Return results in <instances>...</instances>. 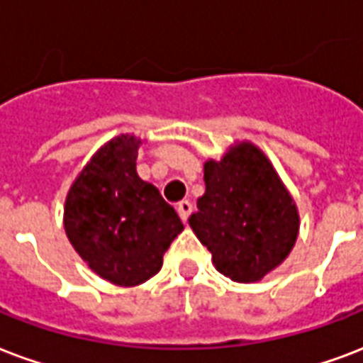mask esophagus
Returning <instances> with one entry per match:
<instances>
[{"mask_svg": "<svg viewBox=\"0 0 363 363\" xmlns=\"http://www.w3.org/2000/svg\"><path fill=\"white\" fill-rule=\"evenodd\" d=\"M192 209H194L192 203H190V201H188V200L179 201V206H177V211H179V217H181L182 220H184V223H186L188 217L192 215Z\"/></svg>", "mask_w": 363, "mask_h": 363, "instance_id": "1", "label": "esophagus"}]
</instances>
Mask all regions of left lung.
<instances>
[{"mask_svg":"<svg viewBox=\"0 0 363 363\" xmlns=\"http://www.w3.org/2000/svg\"><path fill=\"white\" fill-rule=\"evenodd\" d=\"M206 194L188 223L213 264L240 284L259 281L291 253L298 211L272 163L251 143L203 165Z\"/></svg>","mask_w":363,"mask_h":363,"instance_id":"1","label":"left lung"}]
</instances>
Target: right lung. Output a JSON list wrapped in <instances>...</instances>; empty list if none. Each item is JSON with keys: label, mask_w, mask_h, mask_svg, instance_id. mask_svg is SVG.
Listing matches in <instances>:
<instances>
[{"label": "right lung", "mask_w": 363, "mask_h": 363, "mask_svg": "<svg viewBox=\"0 0 363 363\" xmlns=\"http://www.w3.org/2000/svg\"><path fill=\"white\" fill-rule=\"evenodd\" d=\"M140 138L120 135L95 152L68 190L66 236L95 274L116 286L145 284L182 232L173 207L137 175Z\"/></svg>", "instance_id": "1"}]
</instances>
